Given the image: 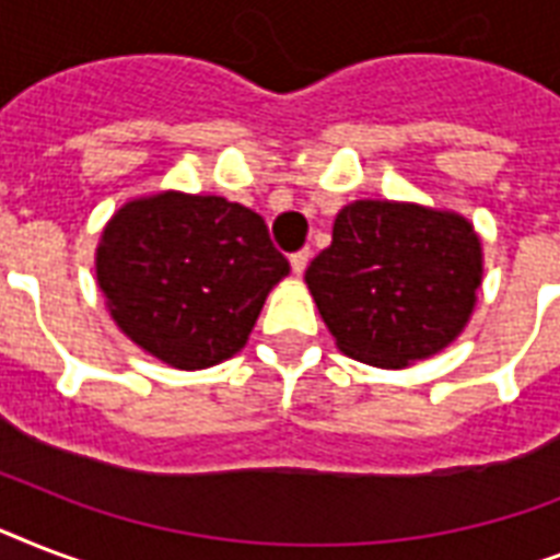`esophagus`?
I'll list each match as a JSON object with an SVG mask.
<instances>
[{
	"mask_svg": "<svg viewBox=\"0 0 560 560\" xmlns=\"http://www.w3.org/2000/svg\"><path fill=\"white\" fill-rule=\"evenodd\" d=\"M307 261H311V253H307V249L290 255V267H293V272H296V276H302V272L307 270Z\"/></svg>",
	"mask_w": 560,
	"mask_h": 560,
	"instance_id": "34e87169",
	"label": "esophagus"
}]
</instances>
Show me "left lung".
<instances>
[{
  "label": "left lung",
  "instance_id": "left-lung-1",
  "mask_svg": "<svg viewBox=\"0 0 560 560\" xmlns=\"http://www.w3.org/2000/svg\"><path fill=\"white\" fill-rule=\"evenodd\" d=\"M482 272V241L459 211L354 200L334 218L331 246L305 284L342 354L407 369L465 331Z\"/></svg>",
  "mask_w": 560,
  "mask_h": 560
}]
</instances>
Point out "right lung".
I'll use <instances>...</instances> for the list:
<instances>
[{
  "instance_id": "1",
  "label": "right lung",
  "mask_w": 560,
  "mask_h": 560,
  "mask_svg": "<svg viewBox=\"0 0 560 560\" xmlns=\"http://www.w3.org/2000/svg\"><path fill=\"white\" fill-rule=\"evenodd\" d=\"M288 272L261 214L177 188L127 200L95 249V279L118 331L183 372L244 349Z\"/></svg>"
}]
</instances>
